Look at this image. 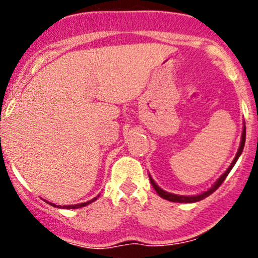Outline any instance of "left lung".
<instances>
[{"mask_svg": "<svg viewBox=\"0 0 258 258\" xmlns=\"http://www.w3.org/2000/svg\"><path fill=\"white\" fill-rule=\"evenodd\" d=\"M245 137H246V128H245V126H244V130H242V135H241L240 147H239L238 153H236V155H235V158H234L233 162H232V164H230V166L227 168L226 172H224V173L222 174V176L220 177V178L216 180L215 184L212 185L211 188L209 189V190L204 191V193H201V194H199V195H191V197H184V195H177V194L168 193V191H165L164 189L160 188V186H159L158 184H156L155 182H154V179L152 178V177H150V174H149L150 183H152L153 186H154V189H155V190H156V193H158V194L160 195V197L162 198V199H166V200H168V201H172V203H197V201H200V200L205 199V198L209 197V195H211L212 193H214V191H216L218 188H220V185L222 184V183H223V180L226 179V177L228 176V173L230 172V170H232L234 165H235V162L238 161L239 156L241 155L242 149H244V146H245Z\"/></svg>", "mask_w": 258, "mask_h": 258, "instance_id": "obj_1", "label": "left lung"}]
</instances>
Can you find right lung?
Returning a JSON list of instances; mask_svg holds the SVG:
<instances>
[{"label":"right lung","mask_w":258,"mask_h":258,"mask_svg":"<svg viewBox=\"0 0 258 258\" xmlns=\"http://www.w3.org/2000/svg\"><path fill=\"white\" fill-rule=\"evenodd\" d=\"M94 200H97V198H94V199H92V200H90V201H87V203H82V204H76V205H68V206H63V209H80V207H84V206H86V205H88V204H91V203H93ZM49 205H52V206H57L55 205V204H52V203H49ZM57 207H61V206H57Z\"/></svg>","instance_id":"obj_1"}]
</instances>
